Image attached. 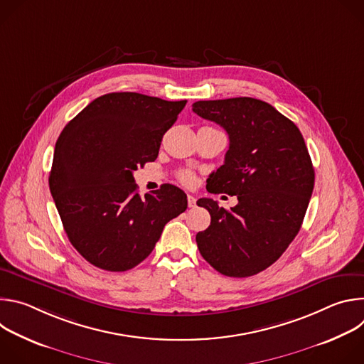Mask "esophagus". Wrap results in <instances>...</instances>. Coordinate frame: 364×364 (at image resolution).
<instances>
[{"label": "esophagus", "instance_id": "1", "mask_svg": "<svg viewBox=\"0 0 364 364\" xmlns=\"http://www.w3.org/2000/svg\"><path fill=\"white\" fill-rule=\"evenodd\" d=\"M187 203H188V207H190V209H194V207H196V198H194L191 194H188V196H187Z\"/></svg>", "mask_w": 364, "mask_h": 364}]
</instances>
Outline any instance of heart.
<instances>
[{"mask_svg": "<svg viewBox=\"0 0 364 364\" xmlns=\"http://www.w3.org/2000/svg\"><path fill=\"white\" fill-rule=\"evenodd\" d=\"M178 178L184 183V184H191L194 181V174L191 171H181L178 174Z\"/></svg>", "mask_w": 364, "mask_h": 364, "instance_id": "b5f03b06", "label": "heart"}]
</instances>
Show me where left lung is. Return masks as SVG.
I'll return each mask as SVG.
<instances>
[{
	"mask_svg": "<svg viewBox=\"0 0 364 364\" xmlns=\"http://www.w3.org/2000/svg\"><path fill=\"white\" fill-rule=\"evenodd\" d=\"M193 111L229 135L210 193L237 197L230 210L212 198L197 201L212 218L196 235L197 247L226 277L256 275L278 261L301 229L316 178L305 141L292 121L259 99L198 100Z\"/></svg>",
	"mask_w": 364,
	"mask_h": 364,
	"instance_id": "left-lung-1",
	"label": "left lung"
}]
</instances>
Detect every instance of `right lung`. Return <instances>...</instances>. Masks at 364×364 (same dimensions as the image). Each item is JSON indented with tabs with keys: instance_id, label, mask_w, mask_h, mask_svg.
<instances>
[{
	"instance_id": "add662e5",
	"label": "right lung",
	"mask_w": 364,
	"mask_h": 364,
	"mask_svg": "<svg viewBox=\"0 0 364 364\" xmlns=\"http://www.w3.org/2000/svg\"><path fill=\"white\" fill-rule=\"evenodd\" d=\"M187 100L135 92L96 97L62 131L48 186L73 247L92 265L124 272L152 252L164 226L187 209L173 184L138 194L132 173L159 157Z\"/></svg>"
}]
</instances>
